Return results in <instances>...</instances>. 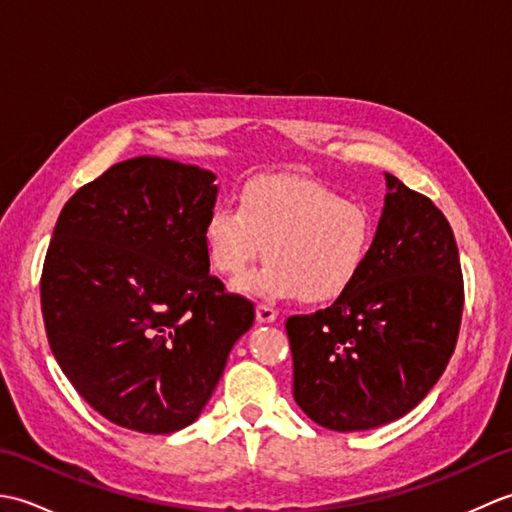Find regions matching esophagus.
Wrapping results in <instances>:
<instances>
[{
	"instance_id": "1",
	"label": "esophagus",
	"mask_w": 512,
	"mask_h": 512,
	"mask_svg": "<svg viewBox=\"0 0 512 512\" xmlns=\"http://www.w3.org/2000/svg\"><path fill=\"white\" fill-rule=\"evenodd\" d=\"M277 310L273 306H268V303H259L257 306V321L259 323H273L277 321Z\"/></svg>"
}]
</instances>
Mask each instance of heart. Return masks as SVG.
Wrapping results in <instances>:
<instances>
[{"label":"heart","instance_id":"obj_1","mask_svg":"<svg viewBox=\"0 0 512 512\" xmlns=\"http://www.w3.org/2000/svg\"><path fill=\"white\" fill-rule=\"evenodd\" d=\"M374 217L361 202L306 178H262L239 193V211L220 204L204 224L209 264L228 279L268 264L237 288L264 299L330 303L361 275Z\"/></svg>","mask_w":512,"mask_h":512}]
</instances>
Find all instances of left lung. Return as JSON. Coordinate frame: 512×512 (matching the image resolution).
Returning a JSON list of instances; mask_svg holds the SVG:
<instances>
[{"mask_svg": "<svg viewBox=\"0 0 512 512\" xmlns=\"http://www.w3.org/2000/svg\"><path fill=\"white\" fill-rule=\"evenodd\" d=\"M361 275L330 308L286 321L292 394L310 420L365 431L409 413L458 343L464 281L447 217L389 176Z\"/></svg>", "mask_w": 512, "mask_h": 512, "instance_id": "left-lung-1", "label": "left lung"}]
</instances>
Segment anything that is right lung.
I'll return each mask as SVG.
<instances>
[{"mask_svg":"<svg viewBox=\"0 0 512 512\" xmlns=\"http://www.w3.org/2000/svg\"><path fill=\"white\" fill-rule=\"evenodd\" d=\"M211 171L118 162L65 202L41 273L50 350L79 396L140 433L200 416L255 306L209 273Z\"/></svg>","mask_w":512,"mask_h":512,"instance_id":"add662e5","label":"right lung"}]
</instances>
